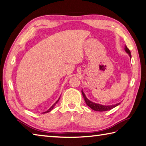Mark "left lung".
Segmentation results:
<instances>
[{"label":"left lung","instance_id":"left-lung-1","mask_svg":"<svg viewBox=\"0 0 146 146\" xmlns=\"http://www.w3.org/2000/svg\"><path fill=\"white\" fill-rule=\"evenodd\" d=\"M125 50L126 52L128 53V54L129 55L130 57L131 58V53H130V51L129 50V49L127 48V46H125ZM82 96L83 98H84V100H85V102L87 104V105L88 106H90V108L93 110L94 111H108V110H110L113 109L115 107H116L117 106L120 105V103H117L116 104V105H110V106H105V105H100V104H97V103H94L93 102H91V101L89 100L86 97L84 93L82 92Z\"/></svg>","mask_w":146,"mask_h":146}]
</instances>
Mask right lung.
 <instances>
[{"label":"right lung","instance_id":"obj_1","mask_svg":"<svg viewBox=\"0 0 146 146\" xmlns=\"http://www.w3.org/2000/svg\"><path fill=\"white\" fill-rule=\"evenodd\" d=\"M59 99H60V98H59ZM59 99L57 100V101H56V102L54 103V104H53V105L51 106V107H50V109H48V110H47L46 111H45V112H44V113H48V112H50V111H51L52 110H53V108H54V106H55V105H56V103H57L58 102V101H59Z\"/></svg>","mask_w":146,"mask_h":146}]
</instances>
